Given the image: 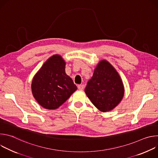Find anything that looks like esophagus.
Here are the masks:
<instances>
[{"label":"esophagus","mask_w":158,"mask_h":158,"mask_svg":"<svg viewBox=\"0 0 158 158\" xmlns=\"http://www.w3.org/2000/svg\"><path fill=\"white\" fill-rule=\"evenodd\" d=\"M77 87L79 90H83L84 88V85L83 84H80V85H77Z\"/></svg>","instance_id":"1"}]
</instances>
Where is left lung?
Listing matches in <instances>:
<instances>
[{"label":"left lung","instance_id":"1","mask_svg":"<svg viewBox=\"0 0 158 158\" xmlns=\"http://www.w3.org/2000/svg\"><path fill=\"white\" fill-rule=\"evenodd\" d=\"M85 93L98 109L107 112L120 102L124 96V87L114 67L107 61L102 60L87 82Z\"/></svg>","mask_w":158,"mask_h":158}]
</instances>
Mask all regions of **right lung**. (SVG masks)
Masks as SVG:
<instances>
[{
  "instance_id": "1",
  "label": "right lung",
  "mask_w": 158,
  "mask_h": 158,
  "mask_svg": "<svg viewBox=\"0 0 158 158\" xmlns=\"http://www.w3.org/2000/svg\"><path fill=\"white\" fill-rule=\"evenodd\" d=\"M65 62L54 55L44 64L32 83V91L38 103L48 109H55L76 91L77 86L65 72Z\"/></svg>"
}]
</instances>
